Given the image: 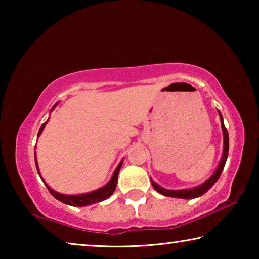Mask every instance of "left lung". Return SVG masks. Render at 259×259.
<instances>
[{"mask_svg":"<svg viewBox=\"0 0 259 259\" xmlns=\"http://www.w3.org/2000/svg\"><path fill=\"white\" fill-rule=\"evenodd\" d=\"M218 114H219V117H221V125H222V130H223V136H224V143H223L222 159H221V161H219V164L217 166V169L214 170V172L207 179V181L201 184V185L195 186L193 188H184V190H166V188L160 186L159 184H156L151 178L152 185H153V187H154V190L156 192H159L160 194L164 195V196H169V198L190 200V199H195V198H199V196H201V195H203L204 193L208 192L210 188L212 187L213 184L218 181V178L222 175L223 169H224V166H225L227 156H229V144H230L229 143L230 142L229 133H227V130L224 125V120H223L221 112L218 111Z\"/></svg>","mask_w":259,"mask_h":259,"instance_id":"obj_1","label":"left lung"}]
</instances>
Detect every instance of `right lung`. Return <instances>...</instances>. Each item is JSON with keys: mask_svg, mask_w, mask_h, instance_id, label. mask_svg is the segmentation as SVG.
<instances>
[{"mask_svg": "<svg viewBox=\"0 0 259 259\" xmlns=\"http://www.w3.org/2000/svg\"><path fill=\"white\" fill-rule=\"evenodd\" d=\"M57 105H58V103H56L54 106H52L50 112L54 111ZM48 121H49V120H47V122H45V123L41 125V128H40V130H38V134H37V138L40 137L43 129L46 128ZM34 157H35V165H36L37 172H38V175H40V177L43 181V183H46L45 179H43V177H42L41 172H40V169H38V163H37V160H36V152H34ZM122 164H123V160H122L119 163V165L116 166L115 171L113 172L111 179H109V182L106 184V185H104L103 187L98 188V190L89 192V193H83V194H75V195L61 194V193L52 190V188L49 185H48L47 183H46V186L48 187V190H49V192L51 193V195L54 196L55 199H57L58 201H60V202H63L65 204L72 205V207H85V205L98 203V202H102V201H104V200L108 199L109 196L113 194L114 191H115L116 184H117V176H119V172L121 170Z\"/></svg>", "mask_w": 259, "mask_h": 259, "instance_id": "1", "label": "right lung"}]
</instances>
